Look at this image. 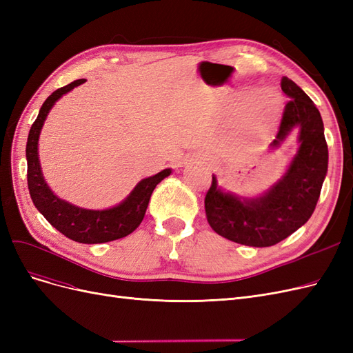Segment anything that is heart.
I'll list each match as a JSON object with an SVG mask.
<instances>
[{
  "instance_id": "obj_1",
  "label": "heart",
  "mask_w": 353,
  "mask_h": 353,
  "mask_svg": "<svg viewBox=\"0 0 353 353\" xmlns=\"http://www.w3.org/2000/svg\"><path fill=\"white\" fill-rule=\"evenodd\" d=\"M268 125H270L268 112L262 108H256V105H252L250 109H248V113H245L243 131L248 137L256 138L268 130Z\"/></svg>"
}]
</instances>
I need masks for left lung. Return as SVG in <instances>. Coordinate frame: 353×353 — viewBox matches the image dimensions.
<instances>
[{
	"label": "left lung",
	"mask_w": 353,
	"mask_h": 353,
	"mask_svg": "<svg viewBox=\"0 0 353 353\" xmlns=\"http://www.w3.org/2000/svg\"><path fill=\"white\" fill-rule=\"evenodd\" d=\"M281 90L288 100L272 148L280 147L299 130V148L279 183L259 197H239L218 187L215 175L205 197L212 230L234 243L270 248L307 222L321 194L328 168L324 123L314 101L297 85L283 77Z\"/></svg>",
	"instance_id": "obj_1"
}]
</instances>
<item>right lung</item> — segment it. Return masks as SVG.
Segmentation results:
<instances>
[{"label": "right lung", "instance_id": "add662e5", "mask_svg": "<svg viewBox=\"0 0 353 353\" xmlns=\"http://www.w3.org/2000/svg\"><path fill=\"white\" fill-rule=\"evenodd\" d=\"M87 79L73 81L66 87L56 90L39 109L38 117L32 123L26 144L28 188L35 208L63 236L83 244H97L126 237L128 234L137 230L145 215L153 190L160 181L169 176L172 170L163 169L162 172L141 179L122 203L104 210L78 208L66 200L59 199L52 193L44 176H42L39 165V134L42 125H44L47 119V114L50 113L52 105L56 104V101L61 99V95L72 91L74 87H79Z\"/></svg>", "mask_w": 353, "mask_h": 353}]
</instances>
